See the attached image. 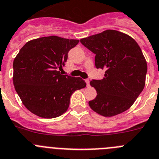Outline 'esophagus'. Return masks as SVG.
Instances as JSON below:
<instances>
[{"label":"esophagus","instance_id":"esophagus-1","mask_svg":"<svg viewBox=\"0 0 159 159\" xmlns=\"http://www.w3.org/2000/svg\"><path fill=\"white\" fill-rule=\"evenodd\" d=\"M85 82H86V85H87V87H89L90 85V84H89V79H86L85 80Z\"/></svg>","mask_w":159,"mask_h":159}]
</instances>
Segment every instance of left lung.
Returning a JSON list of instances; mask_svg holds the SVG:
<instances>
[{
	"instance_id": "1",
	"label": "left lung",
	"mask_w": 159,
	"mask_h": 159,
	"mask_svg": "<svg viewBox=\"0 0 159 159\" xmlns=\"http://www.w3.org/2000/svg\"><path fill=\"white\" fill-rule=\"evenodd\" d=\"M80 42L95 54L97 69L105 70L103 79L90 81L97 93L89 101L90 108L108 117L128 110L145 86L147 65L139 46L116 30H106Z\"/></svg>"
}]
</instances>
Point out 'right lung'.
<instances>
[{
	"instance_id": "right-lung-1",
	"label": "right lung",
	"mask_w": 159,
	"mask_h": 159,
	"mask_svg": "<svg viewBox=\"0 0 159 159\" xmlns=\"http://www.w3.org/2000/svg\"><path fill=\"white\" fill-rule=\"evenodd\" d=\"M78 39L42 37L20 50L13 61V85L23 104L43 118H55L68 109L74 91L86 86L82 78L62 75L68 52Z\"/></svg>"
}]
</instances>
